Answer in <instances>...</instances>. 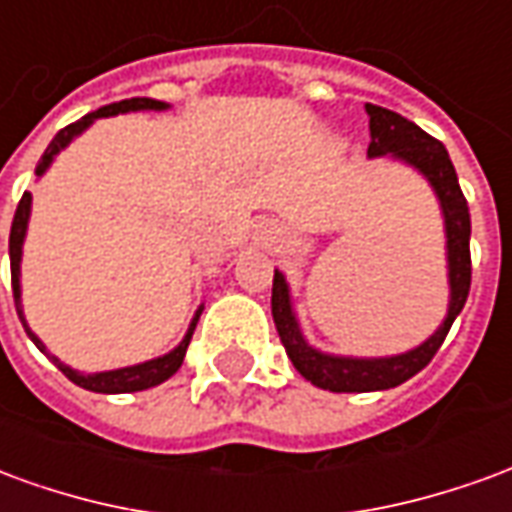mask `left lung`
<instances>
[{"mask_svg": "<svg viewBox=\"0 0 512 512\" xmlns=\"http://www.w3.org/2000/svg\"><path fill=\"white\" fill-rule=\"evenodd\" d=\"M370 117V158H392L406 164L422 178L436 194L444 219V238H447V282H450V301L447 315L439 323V329L430 334L425 343L411 348L406 354L395 356H337L318 351L307 343L301 332L299 318L293 312L290 285L282 271H274V288H271V315L277 323L279 340L288 351V359L301 376L310 384L329 389V392H381L392 389L417 376L422 367L436 356L450 332L452 321L461 315L469 285H472V257H469V235H472V219L469 205L458 186V175L452 167L447 147L414 126L411 120L389 112L384 106L365 104Z\"/></svg>", "mask_w": 512, "mask_h": 512, "instance_id": "8db88e82", "label": "left lung"}]
</instances>
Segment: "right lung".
Segmentation results:
<instances>
[{"instance_id": "obj_1", "label": "right lung", "mask_w": 512, "mask_h": 512, "mask_svg": "<svg viewBox=\"0 0 512 512\" xmlns=\"http://www.w3.org/2000/svg\"><path fill=\"white\" fill-rule=\"evenodd\" d=\"M169 109V104L164 101H156V98H128V101H117V104L101 106L98 112H90L84 115L82 120H76L71 126H65L60 134L51 139V145L46 147V153L38 161L35 167V175L43 178L46 169L54 164V158L60 156V150L71 145L76 136H82L87 128L93 126L98 117H115V115H126V112H164ZM29 213H32V194L24 191V197L18 202L16 216H13V227H10V277H13V299H16V310L18 318L24 323V332L32 343L38 345L43 354L49 356L54 365L60 367L65 376L71 378L73 384L82 386V389H90V392H101V395H123V392H142V389H150V386L164 384L167 378H172L178 373V367L183 365V356H186V348L191 343V334L197 329V321L202 315V304L194 312V318L189 323V332L186 337L180 340L169 354L156 356V359H147V362H139V365H128V367H117V370H104V373H79L73 370L65 362H60L57 356H51L46 351V345L40 343V337L32 329H29L27 318H24V304H21V255H24V238H27V227H29Z\"/></svg>"}]
</instances>
